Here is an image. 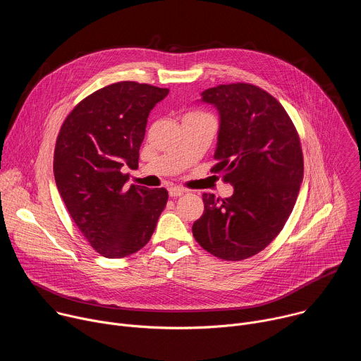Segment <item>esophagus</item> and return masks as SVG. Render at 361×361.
<instances>
[{"mask_svg":"<svg viewBox=\"0 0 361 361\" xmlns=\"http://www.w3.org/2000/svg\"><path fill=\"white\" fill-rule=\"evenodd\" d=\"M185 191L183 190V188H180V187H170L169 188V195L171 197V198H176V197H180V195H183Z\"/></svg>","mask_w":361,"mask_h":361,"instance_id":"34e87169","label":"esophagus"}]
</instances>
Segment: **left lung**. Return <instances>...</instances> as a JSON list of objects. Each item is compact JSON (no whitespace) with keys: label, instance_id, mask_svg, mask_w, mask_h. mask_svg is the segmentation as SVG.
Returning <instances> with one entry per match:
<instances>
[{"label":"left lung","instance_id":"8db88e82","mask_svg":"<svg viewBox=\"0 0 361 361\" xmlns=\"http://www.w3.org/2000/svg\"><path fill=\"white\" fill-rule=\"evenodd\" d=\"M201 101L220 116L212 173H223L234 192L202 194L192 235L219 259L240 262L264 250L293 212L304 171L300 138L280 102L255 85H217Z\"/></svg>","mask_w":361,"mask_h":361}]
</instances>
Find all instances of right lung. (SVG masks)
<instances>
[{"label": "right lung", "instance_id": "right-lung-1", "mask_svg": "<svg viewBox=\"0 0 361 361\" xmlns=\"http://www.w3.org/2000/svg\"><path fill=\"white\" fill-rule=\"evenodd\" d=\"M169 88L121 81L101 88L70 113L54 151L59 192L78 230L107 259L142 248L166 209V188L128 185L138 167L147 118Z\"/></svg>", "mask_w": 361, "mask_h": 361}]
</instances>
